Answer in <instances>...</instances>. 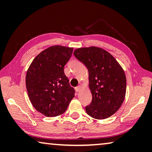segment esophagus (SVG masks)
<instances>
[{
  "mask_svg": "<svg viewBox=\"0 0 152 152\" xmlns=\"http://www.w3.org/2000/svg\"><path fill=\"white\" fill-rule=\"evenodd\" d=\"M75 90H76V92H80V90H81V86H76V88H75Z\"/></svg>",
  "mask_w": 152,
  "mask_h": 152,
  "instance_id": "esophagus-1",
  "label": "esophagus"
}]
</instances>
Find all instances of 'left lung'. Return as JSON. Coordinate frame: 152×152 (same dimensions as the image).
I'll use <instances>...</instances> for the list:
<instances>
[{
	"label": "left lung",
	"instance_id": "obj_1",
	"mask_svg": "<svg viewBox=\"0 0 152 152\" xmlns=\"http://www.w3.org/2000/svg\"><path fill=\"white\" fill-rule=\"evenodd\" d=\"M74 55L88 69L89 88L92 99L86 106L87 114L96 119H104L121 106L126 93L124 70L115 58L101 48H81Z\"/></svg>",
	"mask_w": 152,
	"mask_h": 152
}]
</instances>
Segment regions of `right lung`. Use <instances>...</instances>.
I'll return each mask as SVG.
<instances>
[{
	"label": "right lung",
	"instance_id": "right-lung-1",
	"mask_svg": "<svg viewBox=\"0 0 152 152\" xmlns=\"http://www.w3.org/2000/svg\"><path fill=\"white\" fill-rule=\"evenodd\" d=\"M72 52V48L51 46L36 56L28 68V96L35 109L46 117L63 114L74 97L75 91L64 71Z\"/></svg>",
	"mask_w": 152,
	"mask_h": 152
}]
</instances>
